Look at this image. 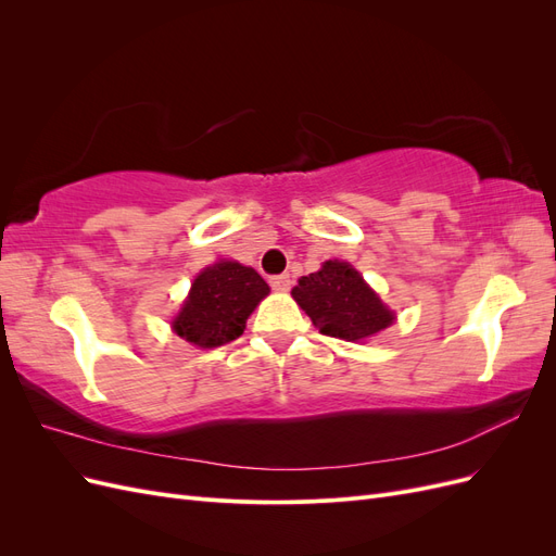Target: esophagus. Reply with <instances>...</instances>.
Here are the masks:
<instances>
[{"mask_svg": "<svg viewBox=\"0 0 556 556\" xmlns=\"http://www.w3.org/2000/svg\"><path fill=\"white\" fill-rule=\"evenodd\" d=\"M268 282H271V288H274L276 292H288V290H290V285H292V280H290V274L271 276V278H268Z\"/></svg>", "mask_w": 556, "mask_h": 556, "instance_id": "esophagus-1", "label": "esophagus"}]
</instances>
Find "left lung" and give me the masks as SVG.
I'll use <instances>...</instances> for the list:
<instances>
[{
    "mask_svg": "<svg viewBox=\"0 0 556 556\" xmlns=\"http://www.w3.org/2000/svg\"><path fill=\"white\" fill-rule=\"evenodd\" d=\"M292 296L319 333L333 339L364 341L390 327L394 319L359 271L339 260H329L319 271L301 278Z\"/></svg>",
    "mask_w": 556,
    "mask_h": 556,
    "instance_id": "left-lung-1",
    "label": "left lung"
}]
</instances>
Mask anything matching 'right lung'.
I'll use <instances>...</instances> for the list:
<instances>
[{"label":"right lung","mask_w":556,"mask_h":556,"mask_svg":"<svg viewBox=\"0 0 556 556\" xmlns=\"http://www.w3.org/2000/svg\"><path fill=\"white\" fill-rule=\"evenodd\" d=\"M266 294L268 285L255 268L217 262L194 278L190 296L174 319V331L199 348L237 341L245 319Z\"/></svg>","instance_id":"obj_1"}]
</instances>
